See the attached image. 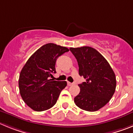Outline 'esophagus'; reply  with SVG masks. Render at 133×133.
<instances>
[{
    "label": "esophagus",
    "mask_w": 133,
    "mask_h": 133,
    "mask_svg": "<svg viewBox=\"0 0 133 133\" xmlns=\"http://www.w3.org/2000/svg\"><path fill=\"white\" fill-rule=\"evenodd\" d=\"M68 86L73 85V83H70V82H69V81H68Z\"/></svg>",
    "instance_id": "34e87169"
}]
</instances>
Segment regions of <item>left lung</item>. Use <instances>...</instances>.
Wrapping results in <instances>:
<instances>
[{
	"instance_id": "8db88e82",
	"label": "left lung",
	"mask_w": 133,
	"mask_h": 133,
	"mask_svg": "<svg viewBox=\"0 0 133 133\" xmlns=\"http://www.w3.org/2000/svg\"><path fill=\"white\" fill-rule=\"evenodd\" d=\"M77 61L79 74L86 79L79 84L80 92L74 98L77 107L87 111H96L112 98L116 88V77L106 59L89 46L70 48Z\"/></svg>"
}]
</instances>
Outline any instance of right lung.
I'll list each match as a JSON object with an SVG mask.
<instances>
[{
  "label": "right lung",
  "mask_w": 133,
  "mask_h": 133,
  "mask_svg": "<svg viewBox=\"0 0 133 133\" xmlns=\"http://www.w3.org/2000/svg\"><path fill=\"white\" fill-rule=\"evenodd\" d=\"M69 51L68 48L53 43L46 44L30 57L20 71L18 85L25 103L36 111L52 107L67 82L53 81L56 59Z\"/></svg>",
  "instance_id": "obj_1"
}]
</instances>
